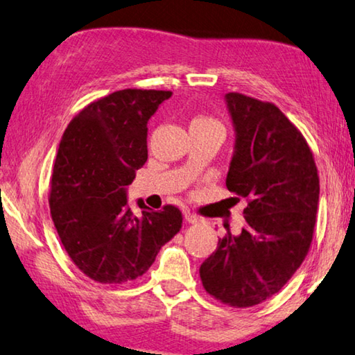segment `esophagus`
I'll use <instances>...</instances> for the list:
<instances>
[{
	"mask_svg": "<svg viewBox=\"0 0 355 355\" xmlns=\"http://www.w3.org/2000/svg\"><path fill=\"white\" fill-rule=\"evenodd\" d=\"M184 218H187V221L191 224H199L204 221V219H202L199 215H196V213H189V211L184 215Z\"/></svg>",
	"mask_w": 355,
	"mask_h": 355,
	"instance_id": "esophagus-1",
	"label": "esophagus"
}]
</instances>
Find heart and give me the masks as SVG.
Returning <instances> with one entry per match:
<instances>
[{
	"instance_id": "b5f03b06",
	"label": "heart",
	"mask_w": 355,
	"mask_h": 355,
	"mask_svg": "<svg viewBox=\"0 0 355 355\" xmlns=\"http://www.w3.org/2000/svg\"><path fill=\"white\" fill-rule=\"evenodd\" d=\"M199 123H216V121L210 116H196L191 125H199Z\"/></svg>"
}]
</instances>
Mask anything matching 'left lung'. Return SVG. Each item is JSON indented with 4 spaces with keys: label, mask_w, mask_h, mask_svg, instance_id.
Masks as SVG:
<instances>
[{
    "label": "left lung",
    "mask_w": 355,
    "mask_h": 355,
    "mask_svg": "<svg viewBox=\"0 0 355 355\" xmlns=\"http://www.w3.org/2000/svg\"><path fill=\"white\" fill-rule=\"evenodd\" d=\"M237 142L226 178L246 199V227L226 232L199 268L207 294L250 308L277 294L302 266L316 224L319 175L306 139L273 103L226 94Z\"/></svg>",
    "instance_id": "8db88e82"
}]
</instances>
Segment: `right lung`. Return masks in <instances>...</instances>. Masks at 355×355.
Listing matches in <instances>:
<instances>
[{"label":"right lung","instance_id":"obj_1","mask_svg":"<svg viewBox=\"0 0 355 355\" xmlns=\"http://www.w3.org/2000/svg\"><path fill=\"white\" fill-rule=\"evenodd\" d=\"M172 96L164 89H118L72 118L50 180V215L67 256L101 284L137 279L182 229V211L164 205L142 215L128 207L126 187L147 162V123Z\"/></svg>","mask_w":355,"mask_h":355}]
</instances>
